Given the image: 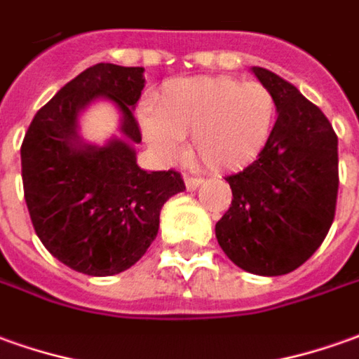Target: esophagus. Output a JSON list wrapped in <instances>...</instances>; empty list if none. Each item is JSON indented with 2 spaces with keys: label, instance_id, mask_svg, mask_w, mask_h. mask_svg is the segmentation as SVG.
I'll list each match as a JSON object with an SVG mask.
<instances>
[{
  "label": "esophagus",
  "instance_id": "1",
  "mask_svg": "<svg viewBox=\"0 0 359 359\" xmlns=\"http://www.w3.org/2000/svg\"><path fill=\"white\" fill-rule=\"evenodd\" d=\"M184 182H185V189H187V191H195V189H199L201 184H203V180H201V177H191V175H185Z\"/></svg>",
  "mask_w": 359,
  "mask_h": 359
}]
</instances>
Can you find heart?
<instances>
[{"label":"heart","instance_id":"1","mask_svg":"<svg viewBox=\"0 0 359 359\" xmlns=\"http://www.w3.org/2000/svg\"><path fill=\"white\" fill-rule=\"evenodd\" d=\"M276 118L278 100L264 83L197 76L168 81L140 125L148 147L165 162H174L182 138H189L191 154L205 165L234 172L264 152Z\"/></svg>","mask_w":359,"mask_h":359}]
</instances>
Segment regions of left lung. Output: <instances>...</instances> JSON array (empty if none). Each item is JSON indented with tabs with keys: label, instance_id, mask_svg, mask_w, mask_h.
<instances>
[{
	"label": "left lung",
	"instance_id": "8db88e82",
	"mask_svg": "<svg viewBox=\"0 0 359 359\" xmlns=\"http://www.w3.org/2000/svg\"><path fill=\"white\" fill-rule=\"evenodd\" d=\"M250 72L273 91L278 121L258 160L224 177L232 203L215 234L238 268L273 278L305 264L334 221L338 138L295 86L266 68Z\"/></svg>",
	"mask_w": 359,
	"mask_h": 359
}]
</instances>
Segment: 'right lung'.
<instances>
[{
	"mask_svg": "<svg viewBox=\"0 0 359 359\" xmlns=\"http://www.w3.org/2000/svg\"><path fill=\"white\" fill-rule=\"evenodd\" d=\"M144 68L95 64L68 81L36 115L21 147L25 201L34 232L56 259L86 276L125 271L144 256L160 229L164 203L182 175L137 164L140 130L133 111ZM97 100L119 111V135L91 145L81 115Z\"/></svg>",
	"mask_w": 359,
	"mask_h": 359,
	"instance_id": "add662e5",
	"label": "right lung"
}]
</instances>
